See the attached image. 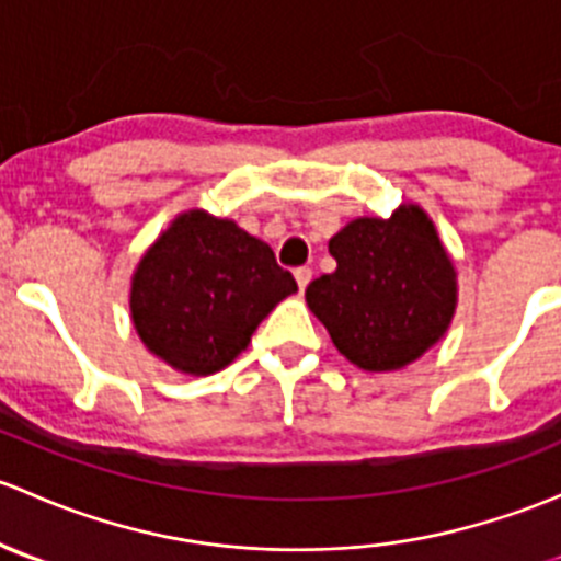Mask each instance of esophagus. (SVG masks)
I'll return each instance as SVG.
<instances>
[{"mask_svg": "<svg viewBox=\"0 0 561 561\" xmlns=\"http://www.w3.org/2000/svg\"><path fill=\"white\" fill-rule=\"evenodd\" d=\"M296 282H298V290H307V285L312 282V268H307V265L296 268Z\"/></svg>", "mask_w": 561, "mask_h": 561, "instance_id": "1", "label": "esophagus"}]
</instances>
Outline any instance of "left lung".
I'll return each instance as SVG.
<instances>
[{"label": "left lung", "instance_id": "left-lung-1", "mask_svg": "<svg viewBox=\"0 0 561 561\" xmlns=\"http://www.w3.org/2000/svg\"><path fill=\"white\" fill-rule=\"evenodd\" d=\"M328 252L336 271L307 287V307L350 364L399 371L448 333L456 265L417 203H401L388 219H350Z\"/></svg>", "mask_w": 561, "mask_h": 561}]
</instances>
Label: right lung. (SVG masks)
<instances>
[{"instance_id": "obj_1", "label": "right lung", "mask_w": 561, "mask_h": 561, "mask_svg": "<svg viewBox=\"0 0 561 561\" xmlns=\"http://www.w3.org/2000/svg\"><path fill=\"white\" fill-rule=\"evenodd\" d=\"M298 293L265 241L233 219L190 208L140 254L129 279V317L154 358L208 377L233 364L279 301Z\"/></svg>"}]
</instances>
